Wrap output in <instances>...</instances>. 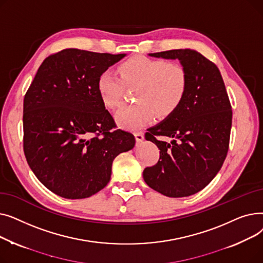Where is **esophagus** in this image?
Returning <instances> with one entry per match:
<instances>
[{
    "instance_id": "esophagus-1",
    "label": "esophagus",
    "mask_w": 263,
    "mask_h": 263,
    "mask_svg": "<svg viewBox=\"0 0 263 263\" xmlns=\"http://www.w3.org/2000/svg\"><path fill=\"white\" fill-rule=\"evenodd\" d=\"M134 136H135L136 142H142V141L144 140V133H143L142 131L135 132V133H134Z\"/></svg>"
}]
</instances>
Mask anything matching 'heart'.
<instances>
[{
  "label": "heart",
  "instance_id": "1",
  "mask_svg": "<svg viewBox=\"0 0 263 263\" xmlns=\"http://www.w3.org/2000/svg\"><path fill=\"white\" fill-rule=\"evenodd\" d=\"M189 73L179 63L135 55L118 64L116 72L104 70L97 80V91L102 104L114 109L121 103L124 85H137L135 103L120 107L115 115L121 127L135 129L153 119L173 115L185 98Z\"/></svg>",
  "mask_w": 263,
  "mask_h": 263
}]
</instances>
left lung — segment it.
<instances>
[{"label": "left lung", "mask_w": 263, "mask_h": 263, "mask_svg": "<svg viewBox=\"0 0 263 263\" xmlns=\"http://www.w3.org/2000/svg\"><path fill=\"white\" fill-rule=\"evenodd\" d=\"M149 55L178 59L190 83L176 112L145 134L160 149V158L144 170V180L165 196H191L212 181L227 157L232 121L229 97L217 66L199 52L178 49Z\"/></svg>", "instance_id": "8db88e82"}]
</instances>
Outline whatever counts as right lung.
I'll return each instance as SVG.
<instances>
[{"instance_id":"right-lung-1","label":"right lung","mask_w":263,"mask_h":263,"mask_svg":"<svg viewBox=\"0 0 263 263\" xmlns=\"http://www.w3.org/2000/svg\"><path fill=\"white\" fill-rule=\"evenodd\" d=\"M123 57L65 49L38 68L23 100V151L54 194H96L108 183L114 159L134 147V135L116 129L97 91L98 77Z\"/></svg>"}]
</instances>
